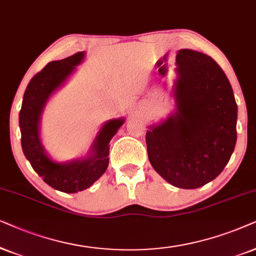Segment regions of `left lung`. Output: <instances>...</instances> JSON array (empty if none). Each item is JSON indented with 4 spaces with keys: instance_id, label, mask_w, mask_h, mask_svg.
I'll use <instances>...</instances> for the list:
<instances>
[{
    "instance_id": "obj_1",
    "label": "left lung",
    "mask_w": 256,
    "mask_h": 256,
    "mask_svg": "<svg viewBox=\"0 0 256 256\" xmlns=\"http://www.w3.org/2000/svg\"><path fill=\"white\" fill-rule=\"evenodd\" d=\"M176 64L178 110L146 132L148 154L171 185L198 188L216 179L230 162L238 106L230 80L212 57L182 49Z\"/></svg>"
}]
</instances>
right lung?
Wrapping results in <instances>:
<instances>
[{"label": "right lung", "mask_w": 256, "mask_h": 256, "mask_svg": "<svg viewBox=\"0 0 256 256\" xmlns=\"http://www.w3.org/2000/svg\"><path fill=\"white\" fill-rule=\"evenodd\" d=\"M83 58L84 52H77L64 60L48 63L29 82L20 111L21 144L26 158L48 185L66 193H76L88 188L106 171L110 151L108 142L124 122V119L108 122L94 142V154L84 160L58 164L44 152L38 134L44 105L50 94L62 85Z\"/></svg>", "instance_id": "right-lung-1"}]
</instances>
